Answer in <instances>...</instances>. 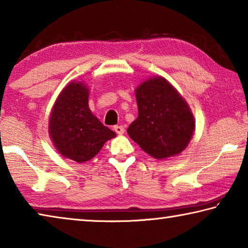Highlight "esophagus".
<instances>
[{
  "label": "esophagus",
  "instance_id": "esophagus-1",
  "mask_svg": "<svg viewBox=\"0 0 248 248\" xmlns=\"http://www.w3.org/2000/svg\"><path fill=\"white\" fill-rule=\"evenodd\" d=\"M114 130H115L117 134H124V128L123 127V125H115Z\"/></svg>",
  "mask_w": 248,
  "mask_h": 248
}]
</instances>
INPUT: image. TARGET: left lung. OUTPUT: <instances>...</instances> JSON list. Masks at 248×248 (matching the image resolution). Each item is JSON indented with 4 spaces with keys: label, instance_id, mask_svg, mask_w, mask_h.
<instances>
[{
    "label": "left lung",
    "instance_id": "left-lung-1",
    "mask_svg": "<svg viewBox=\"0 0 248 248\" xmlns=\"http://www.w3.org/2000/svg\"><path fill=\"white\" fill-rule=\"evenodd\" d=\"M138 118L129 125V137L155 159L183 152L195 132L189 105L163 77H151L137 86Z\"/></svg>",
    "mask_w": 248,
    "mask_h": 248
}]
</instances>
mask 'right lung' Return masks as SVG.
Instances as JSON below:
<instances>
[{
	"label": "right lung",
	"instance_id": "add662e5",
	"mask_svg": "<svg viewBox=\"0 0 248 248\" xmlns=\"http://www.w3.org/2000/svg\"><path fill=\"white\" fill-rule=\"evenodd\" d=\"M90 89L81 81L66 85L54 102L48 132L54 148L65 158L84 163L102 150L105 142L116 137L100 123L89 107Z\"/></svg>",
	"mask_w": 248,
	"mask_h": 248
}]
</instances>
